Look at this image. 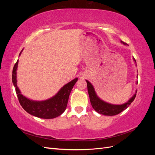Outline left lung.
Masks as SVG:
<instances>
[{
	"label": "left lung",
	"instance_id": "8db88e82",
	"mask_svg": "<svg viewBox=\"0 0 155 155\" xmlns=\"http://www.w3.org/2000/svg\"><path fill=\"white\" fill-rule=\"evenodd\" d=\"M121 43H123L125 45H127V44L124 43L123 41H121ZM134 61L136 63V60L133 58ZM87 83V88H88V92L89 94V97H90L91 104L94 109L97 112L101 114H104L105 116H114L116 114H120L121 112L124 111L127 108L131 103H132L137 95V91L136 93L133 95V96L130 98V99L125 104L122 105H113L110 104L108 103L101 100L100 97H98L96 93L94 91L92 84L88 81L86 80ZM138 83V82H137Z\"/></svg>",
	"mask_w": 155,
	"mask_h": 155
}]
</instances>
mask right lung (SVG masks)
<instances>
[{
  "label": "right lung",
  "instance_id": "1",
  "mask_svg": "<svg viewBox=\"0 0 155 155\" xmlns=\"http://www.w3.org/2000/svg\"><path fill=\"white\" fill-rule=\"evenodd\" d=\"M21 54V52L19 55ZM18 63V60H17L13 68L12 82L15 88L18 101L23 109L30 114L43 119H52L62 114L67 108L70 94L78 79L75 78L66 84L54 96L48 100L41 101L31 100L21 94L17 85Z\"/></svg>",
  "mask_w": 155,
  "mask_h": 155
}]
</instances>
